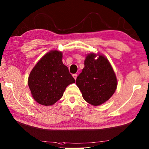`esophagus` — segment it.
Listing matches in <instances>:
<instances>
[{"label": "esophagus", "mask_w": 149, "mask_h": 149, "mask_svg": "<svg viewBox=\"0 0 149 149\" xmlns=\"http://www.w3.org/2000/svg\"><path fill=\"white\" fill-rule=\"evenodd\" d=\"M72 76H73V77H74V79H75H75H76L77 77V75L76 74H73V75H72Z\"/></svg>", "instance_id": "obj_1"}]
</instances>
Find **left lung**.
<instances>
[{"mask_svg": "<svg viewBox=\"0 0 149 149\" xmlns=\"http://www.w3.org/2000/svg\"><path fill=\"white\" fill-rule=\"evenodd\" d=\"M84 64L85 67L76 79V85L84 100L98 106L115 93L117 87V77L108 59L100 53L87 54Z\"/></svg>", "mask_w": 149, "mask_h": 149, "instance_id": "obj_1", "label": "left lung"}]
</instances>
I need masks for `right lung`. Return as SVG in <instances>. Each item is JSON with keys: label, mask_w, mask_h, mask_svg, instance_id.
Listing matches in <instances>:
<instances>
[{"label": "right lung", "mask_w": 149, "mask_h": 149, "mask_svg": "<svg viewBox=\"0 0 149 149\" xmlns=\"http://www.w3.org/2000/svg\"><path fill=\"white\" fill-rule=\"evenodd\" d=\"M62 58L61 51L51 50L40 58L30 73L28 85L32 98L38 104L45 106L55 104L67 86L75 83Z\"/></svg>", "instance_id": "add662e5"}]
</instances>
